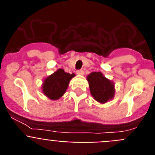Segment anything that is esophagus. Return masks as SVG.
<instances>
[{
	"label": "esophagus",
	"instance_id": "1",
	"mask_svg": "<svg viewBox=\"0 0 155 155\" xmlns=\"http://www.w3.org/2000/svg\"><path fill=\"white\" fill-rule=\"evenodd\" d=\"M77 74L79 75H83L84 74V71L83 70H78L77 71Z\"/></svg>",
	"mask_w": 155,
	"mask_h": 155
}]
</instances>
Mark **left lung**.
<instances>
[{
  "instance_id": "obj_1",
  "label": "left lung",
  "mask_w": 155,
  "mask_h": 155,
  "mask_svg": "<svg viewBox=\"0 0 155 155\" xmlns=\"http://www.w3.org/2000/svg\"><path fill=\"white\" fill-rule=\"evenodd\" d=\"M90 91L94 98L101 103H105L113 98L115 94L114 84L103 76L101 72H92L87 75Z\"/></svg>"
}]
</instances>
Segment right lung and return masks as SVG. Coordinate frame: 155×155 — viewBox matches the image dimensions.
<instances>
[{
	"instance_id": "right-lung-1",
	"label": "right lung",
	"mask_w": 155,
	"mask_h": 155,
	"mask_svg": "<svg viewBox=\"0 0 155 155\" xmlns=\"http://www.w3.org/2000/svg\"><path fill=\"white\" fill-rule=\"evenodd\" d=\"M74 76V74H71L63 69H59L45 79L42 85V91L50 99H58L65 93L70 81Z\"/></svg>"
}]
</instances>
